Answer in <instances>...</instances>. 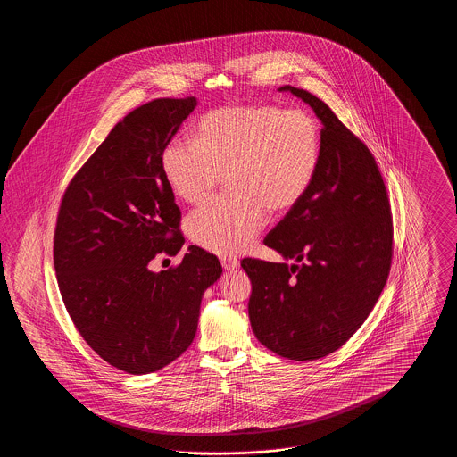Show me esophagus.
I'll return each instance as SVG.
<instances>
[{"mask_svg": "<svg viewBox=\"0 0 457 457\" xmlns=\"http://www.w3.org/2000/svg\"><path fill=\"white\" fill-rule=\"evenodd\" d=\"M220 263H222V269L226 272H231V270H235V269L239 267V262L237 259H231V257H222Z\"/></svg>", "mask_w": 457, "mask_h": 457, "instance_id": "1", "label": "esophagus"}]
</instances>
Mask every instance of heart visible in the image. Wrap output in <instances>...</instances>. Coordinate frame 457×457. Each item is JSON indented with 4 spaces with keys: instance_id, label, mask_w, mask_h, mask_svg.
I'll return each mask as SVG.
<instances>
[{
    "instance_id": "1",
    "label": "heart",
    "mask_w": 457,
    "mask_h": 457,
    "mask_svg": "<svg viewBox=\"0 0 457 457\" xmlns=\"http://www.w3.org/2000/svg\"><path fill=\"white\" fill-rule=\"evenodd\" d=\"M194 138L168 142L161 166L174 196L190 205L205 202L226 176L229 196L187 219L190 239L224 257L248 250L267 214L283 216L302 202L322 155L313 116L270 104L211 111Z\"/></svg>"
}]
</instances>
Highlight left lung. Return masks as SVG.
<instances>
[{
  "mask_svg": "<svg viewBox=\"0 0 457 457\" xmlns=\"http://www.w3.org/2000/svg\"><path fill=\"white\" fill-rule=\"evenodd\" d=\"M322 123L317 176L263 243L291 265L245 259L255 337L276 354L312 361L341 348L377 303L392 259L391 205L367 145L324 101L284 86Z\"/></svg>",
  "mask_w": 457,
  "mask_h": 457,
  "instance_id": "obj_1",
  "label": "left lung"
}]
</instances>
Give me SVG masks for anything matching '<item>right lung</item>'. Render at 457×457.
<instances>
[{
    "label": "right lung",
    "mask_w": 457,
    "mask_h": 457,
    "mask_svg": "<svg viewBox=\"0 0 457 457\" xmlns=\"http://www.w3.org/2000/svg\"><path fill=\"white\" fill-rule=\"evenodd\" d=\"M195 97L133 109L75 174L62 200L54 269L66 310L103 360L133 375L170 365L195 337L218 257L190 245L181 263L154 272L185 238L161 155L196 108Z\"/></svg>",
    "instance_id": "right-lung-1"
}]
</instances>
